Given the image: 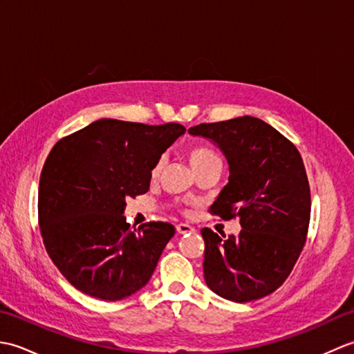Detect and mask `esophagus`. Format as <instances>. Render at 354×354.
Segmentation results:
<instances>
[{"mask_svg": "<svg viewBox=\"0 0 354 354\" xmlns=\"http://www.w3.org/2000/svg\"><path fill=\"white\" fill-rule=\"evenodd\" d=\"M176 231L178 234H192V232H194V228L187 223H179L176 225Z\"/></svg>", "mask_w": 354, "mask_h": 354, "instance_id": "esophagus-1", "label": "esophagus"}]
</instances>
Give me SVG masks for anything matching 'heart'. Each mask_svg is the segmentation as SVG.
I'll return each instance as SVG.
<instances>
[{"label":"heart","mask_w":354,"mask_h":354,"mask_svg":"<svg viewBox=\"0 0 354 354\" xmlns=\"http://www.w3.org/2000/svg\"><path fill=\"white\" fill-rule=\"evenodd\" d=\"M187 155H189V161H190L194 171L199 170L201 167H204V165L212 164V162H221V158L217 156V153L213 152L212 149L204 147V146H194V147H192ZM161 165H162V161L158 160L155 162L153 167H152V171H150V175L155 178L158 173H160Z\"/></svg>","instance_id":"b5f03b06"}]
</instances>
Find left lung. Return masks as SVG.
I'll return each mask as SVG.
<instances>
[{
  "instance_id": "left-lung-1",
  "label": "left lung",
  "mask_w": 354,
  "mask_h": 354,
  "mask_svg": "<svg viewBox=\"0 0 354 354\" xmlns=\"http://www.w3.org/2000/svg\"><path fill=\"white\" fill-rule=\"evenodd\" d=\"M227 158L230 178L209 212L239 217L237 237L202 228L205 283L217 295L248 303L277 290L306 243L310 189L298 149L260 118L243 115L190 127Z\"/></svg>"
}]
</instances>
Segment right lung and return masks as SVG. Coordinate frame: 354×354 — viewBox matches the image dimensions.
I'll use <instances>...</instances> for the list:
<instances>
[{"instance_id": "obj_1", "label": "right lung", "mask_w": 354, "mask_h": 354, "mask_svg": "<svg viewBox=\"0 0 354 354\" xmlns=\"http://www.w3.org/2000/svg\"><path fill=\"white\" fill-rule=\"evenodd\" d=\"M184 133L178 123L102 118L51 149L39 181V227L50 259L77 290L118 301L149 283L175 227L132 230L126 199L149 190L155 162Z\"/></svg>"}]
</instances>
